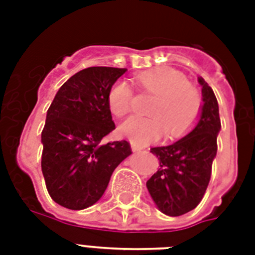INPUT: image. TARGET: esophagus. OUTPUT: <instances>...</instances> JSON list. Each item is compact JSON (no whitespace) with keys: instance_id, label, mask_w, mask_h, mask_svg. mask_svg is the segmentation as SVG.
<instances>
[{"instance_id":"1","label":"esophagus","mask_w":255,"mask_h":255,"mask_svg":"<svg viewBox=\"0 0 255 255\" xmlns=\"http://www.w3.org/2000/svg\"><path fill=\"white\" fill-rule=\"evenodd\" d=\"M132 151H133V152H141V151H143V148L137 147V145H135V144H133V145H132Z\"/></svg>"}]
</instances>
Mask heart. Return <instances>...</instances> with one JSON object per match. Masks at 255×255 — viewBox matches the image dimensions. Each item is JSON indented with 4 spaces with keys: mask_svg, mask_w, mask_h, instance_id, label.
I'll return each mask as SVG.
<instances>
[{
    "mask_svg": "<svg viewBox=\"0 0 255 255\" xmlns=\"http://www.w3.org/2000/svg\"><path fill=\"white\" fill-rule=\"evenodd\" d=\"M141 94L155 95L148 106L151 116H133L119 128L120 135L132 143L144 145L155 141L167 131L169 137L188 132L201 114L202 100L182 73L169 67L145 71L136 78ZM108 107L118 118L127 116L133 108L135 92L127 82L112 85L107 96Z\"/></svg>",
    "mask_w": 255,
    "mask_h": 255,
    "instance_id": "heart-1",
    "label": "heart"
}]
</instances>
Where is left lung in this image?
<instances>
[{"instance_id": "left-lung-1", "label": "left lung", "mask_w": 255, "mask_h": 255, "mask_svg": "<svg viewBox=\"0 0 255 255\" xmlns=\"http://www.w3.org/2000/svg\"><path fill=\"white\" fill-rule=\"evenodd\" d=\"M198 82L204 106L197 126L176 143L151 148L159 157L160 168L147 181L148 192L157 208L172 217L188 213L200 204L217 153V133L221 129L217 99L202 78Z\"/></svg>"}]
</instances>
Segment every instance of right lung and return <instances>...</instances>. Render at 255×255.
I'll return each instance as SVG.
<instances>
[{
	"instance_id": "add662e5",
	"label": "right lung",
	"mask_w": 255,
	"mask_h": 255,
	"mask_svg": "<svg viewBox=\"0 0 255 255\" xmlns=\"http://www.w3.org/2000/svg\"><path fill=\"white\" fill-rule=\"evenodd\" d=\"M127 69L88 67L63 83L42 129V173L50 197L71 210L94 205L112 172L132 153L127 140L103 143L115 129L107 96Z\"/></svg>"
}]
</instances>
